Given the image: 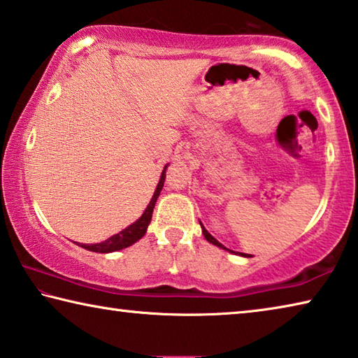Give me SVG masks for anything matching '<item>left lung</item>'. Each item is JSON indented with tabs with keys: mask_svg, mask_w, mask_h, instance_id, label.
Masks as SVG:
<instances>
[{
	"mask_svg": "<svg viewBox=\"0 0 358 358\" xmlns=\"http://www.w3.org/2000/svg\"><path fill=\"white\" fill-rule=\"evenodd\" d=\"M201 226H202V222H201ZM202 234L205 235V238H207V240L210 241V243H213V245H216V246H220V248H222V250H227V248H224V246L220 243V241H217L215 237H211V235L207 232V229H205L203 226H202ZM230 252H235V251H230ZM240 256H245V254H243V252H240Z\"/></svg>",
	"mask_w": 358,
	"mask_h": 358,
	"instance_id": "obj_1",
	"label": "left lung"
}]
</instances>
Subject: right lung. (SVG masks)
I'll use <instances>...</instances> for the list:
<instances>
[{
  "instance_id": "obj_1",
  "label": "right lung",
  "mask_w": 358,
  "mask_h": 358,
  "mask_svg": "<svg viewBox=\"0 0 358 358\" xmlns=\"http://www.w3.org/2000/svg\"><path fill=\"white\" fill-rule=\"evenodd\" d=\"M166 169L162 171V175L159 178V183H157L156 191L153 194V197H151V201L148 203V207L145 208L143 215L138 217V220L131 224L129 227H126L124 230H121L120 234L113 235V237L107 238L106 241H102V243H96V245H80L82 248L88 251H93V252H112V251H118V250H123V248H128L132 243H136L137 240H141L145 232H147V227L151 221V216H153V208H155V203L157 201V197H159V192L162 189V186H164V178H166Z\"/></svg>"
}]
</instances>
